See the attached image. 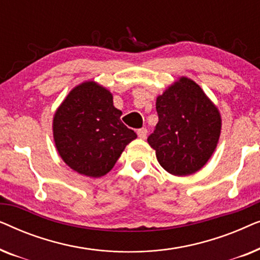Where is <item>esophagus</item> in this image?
Masks as SVG:
<instances>
[{
	"mask_svg": "<svg viewBox=\"0 0 260 260\" xmlns=\"http://www.w3.org/2000/svg\"><path fill=\"white\" fill-rule=\"evenodd\" d=\"M147 134H148V130L145 129V127H142V129L137 130V135H138V137L141 138V140H145V137H147Z\"/></svg>",
	"mask_w": 260,
	"mask_h": 260,
	"instance_id": "1",
	"label": "esophagus"
}]
</instances>
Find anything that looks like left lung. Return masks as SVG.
Segmentation results:
<instances>
[{"label": "left lung", "instance_id": "left-lung-1", "mask_svg": "<svg viewBox=\"0 0 260 260\" xmlns=\"http://www.w3.org/2000/svg\"><path fill=\"white\" fill-rule=\"evenodd\" d=\"M158 123L148 143L161 167L175 176L197 173L214 152L221 116L202 88L181 77L156 99Z\"/></svg>", "mask_w": 260, "mask_h": 260}]
</instances>
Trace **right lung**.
<instances>
[{
    "mask_svg": "<svg viewBox=\"0 0 260 260\" xmlns=\"http://www.w3.org/2000/svg\"><path fill=\"white\" fill-rule=\"evenodd\" d=\"M111 92L85 81L67 94L54 113L53 137L63 162L81 175L101 177L137 137L120 120Z\"/></svg>",
    "mask_w": 260,
    "mask_h": 260,
    "instance_id": "obj_1",
    "label": "right lung"
}]
</instances>
